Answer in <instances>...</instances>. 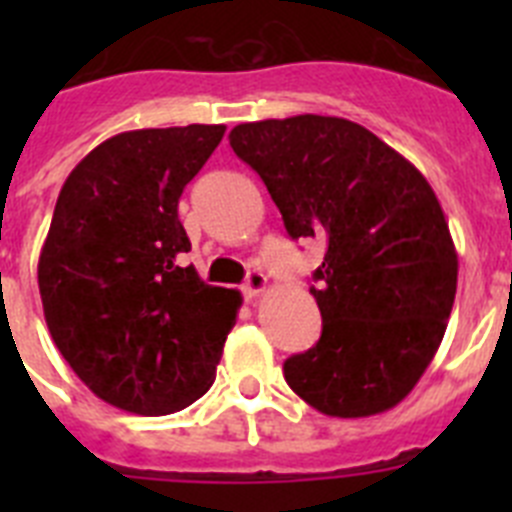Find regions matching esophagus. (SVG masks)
I'll return each mask as SVG.
<instances>
[{"label": "esophagus", "instance_id": "obj_1", "mask_svg": "<svg viewBox=\"0 0 512 512\" xmlns=\"http://www.w3.org/2000/svg\"><path fill=\"white\" fill-rule=\"evenodd\" d=\"M264 289H266L264 274H261V271H251V274H248V279H246V284H243V295L251 300V297H259Z\"/></svg>", "mask_w": 512, "mask_h": 512}]
</instances>
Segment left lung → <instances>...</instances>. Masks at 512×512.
Segmentation results:
<instances>
[{
    "label": "left lung",
    "mask_w": 512,
    "mask_h": 512,
    "mask_svg": "<svg viewBox=\"0 0 512 512\" xmlns=\"http://www.w3.org/2000/svg\"><path fill=\"white\" fill-rule=\"evenodd\" d=\"M228 140L264 179L287 233L325 243L310 287L323 333L284 361L287 384L330 418L395 408L441 346L459 277L428 179L343 117L243 122Z\"/></svg>",
    "instance_id": "1"
}]
</instances>
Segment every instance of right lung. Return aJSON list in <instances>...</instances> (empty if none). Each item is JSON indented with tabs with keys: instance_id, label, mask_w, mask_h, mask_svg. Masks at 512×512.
<instances>
[{
	"instance_id": "1",
	"label": "right lung",
	"mask_w": 512,
	"mask_h": 512,
	"mask_svg": "<svg viewBox=\"0 0 512 512\" xmlns=\"http://www.w3.org/2000/svg\"><path fill=\"white\" fill-rule=\"evenodd\" d=\"M225 125L112 135L63 182L38 261L53 343L99 400L169 415L215 382L243 297L182 266L179 197Z\"/></svg>"
}]
</instances>
